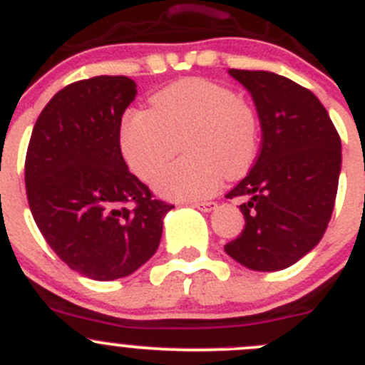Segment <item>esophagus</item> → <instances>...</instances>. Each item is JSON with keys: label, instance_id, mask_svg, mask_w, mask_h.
I'll return each instance as SVG.
<instances>
[{"label": "esophagus", "instance_id": "esophagus-1", "mask_svg": "<svg viewBox=\"0 0 365 365\" xmlns=\"http://www.w3.org/2000/svg\"><path fill=\"white\" fill-rule=\"evenodd\" d=\"M190 207H196V209L202 212H211L216 209V203L215 202H190Z\"/></svg>", "mask_w": 365, "mask_h": 365}]
</instances>
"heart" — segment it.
<instances>
[{
	"instance_id": "heart-1",
	"label": "heart",
	"mask_w": 365,
	"mask_h": 365,
	"mask_svg": "<svg viewBox=\"0 0 365 365\" xmlns=\"http://www.w3.org/2000/svg\"><path fill=\"white\" fill-rule=\"evenodd\" d=\"M185 134L187 156L154 178V189L170 200L215 195L223 175H244L258 150L255 110L225 85L185 78L158 91L150 109H127L120 120V149L138 178H153L175 154Z\"/></svg>"
}]
</instances>
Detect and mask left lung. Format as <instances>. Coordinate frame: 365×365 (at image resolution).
<instances>
[{
    "instance_id": "left-lung-1",
    "label": "left lung",
    "mask_w": 365,
    "mask_h": 365,
    "mask_svg": "<svg viewBox=\"0 0 365 365\" xmlns=\"http://www.w3.org/2000/svg\"><path fill=\"white\" fill-rule=\"evenodd\" d=\"M229 74L247 88L262 127L260 154L227 198L242 196V235L225 245L252 271H280L317 247L333 215L342 143L311 91L267 71Z\"/></svg>"
}]
</instances>
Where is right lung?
Segmentation results:
<instances>
[{
  "label": "right lung",
  "mask_w": 365,
  "mask_h": 365,
  "mask_svg": "<svg viewBox=\"0 0 365 365\" xmlns=\"http://www.w3.org/2000/svg\"><path fill=\"white\" fill-rule=\"evenodd\" d=\"M136 98L127 76H96L54 94L32 129L25 185L34 222L71 269L107 282L156 252L175 205L129 173L120 120Z\"/></svg>",
  "instance_id": "obj_1"
}]
</instances>
